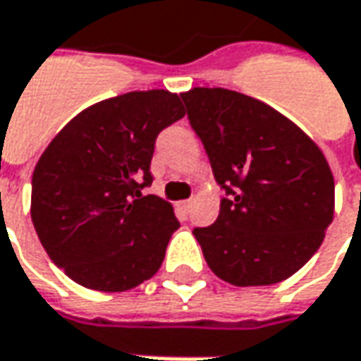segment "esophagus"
I'll use <instances>...</instances> for the list:
<instances>
[{"mask_svg": "<svg viewBox=\"0 0 361 361\" xmlns=\"http://www.w3.org/2000/svg\"><path fill=\"white\" fill-rule=\"evenodd\" d=\"M190 207H192V200H183V202H180V209L183 212V214H188V212H190Z\"/></svg>", "mask_w": 361, "mask_h": 361, "instance_id": "1", "label": "esophagus"}]
</instances>
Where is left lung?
<instances>
[{
	"label": "left lung",
	"instance_id": "8db88e82",
	"mask_svg": "<svg viewBox=\"0 0 361 361\" xmlns=\"http://www.w3.org/2000/svg\"><path fill=\"white\" fill-rule=\"evenodd\" d=\"M181 99L226 192L216 224L193 230L207 266L240 288L288 280L334 219V176L322 149L250 95L193 87Z\"/></svg>",
	"mask_w": 361,
	"mask_h": 361
}]
</instances>
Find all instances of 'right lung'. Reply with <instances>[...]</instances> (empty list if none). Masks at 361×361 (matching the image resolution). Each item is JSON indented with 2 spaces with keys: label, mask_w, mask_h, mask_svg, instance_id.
<instances>
[{
  "label": "right lung",
  "mask_w": 361,
  "mask_h": 361,
  "mask_svg": "<svg viewBox=\"0 0 361 361\" xmlns=\"http://www.w3.org/2000/svg\"><path fill=\"white\" fill-rule=\"evenodd\" d=\"M183 116L178 94L130 92L83 109L45 147L32 178L33 228L75 283L126 292L159 269L180 221L143 188L159 131Z\"/></svg>",
  "instance_id": "1"
}]
</instances>
